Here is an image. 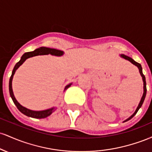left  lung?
<instances>
[{
	"instance_id": "1",
	"label": "left lung",
	"mask_w": 152,
	"mask_h": 152,
	"mask_svg": "<svg viewBox=\"0 0 152 152\" xmlns=\"http://www.w3.org/2000/svg\"><path fill=\"white\" fill-rule=\"evenodd\" d=\"M121 56L122 57V58H124L126 59V60L129 61H130L131 63H132V64H133L134 65L137 66V67L139 68V72H140V74H141V76H142V77L143 81H144V94H143V96H142V99H141L140 102H139V106H138L137 109H136L135 112L134 113L133 115H132V116H131L129 118H127V119L126 120V121H124V122H125V121H128V120L131 119V118H132V117H134V116H135V115H136V114H137V111H139V109H140V108H141V106H142L143 103H144V99H145V97H146V78H145V76H144V75L143 74V73H142V66H141V64H139V63L136 62L135 61L133 60V59H132V58H130V57L127 56H126V55H124V54H121Z\"/></svg>"
}]
</instances>
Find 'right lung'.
Returning a JSON list of instances; mask_svg holds the SVG:
<instances>
[{"mask_svg":"<svg viewBox=\"0 0 152 152\" xmlns=\"http://www.w3.org/2000/svg\"><path fill=\"white\" fill-rule=\"evenodd\" d=\"M48 54H51V55L58 56H62L63 54H64V52H63L62 50L54 49V48H46V47H41V48L34 50V51L26 52V53H25L22 56L20 60L16 64H15L14 68H13V71H12V74H11V76H10V78L9 80V92H10V97H11L13 103H14L15 105L16 106V107L18 108V109L19 110V111L27 116H30V117L36 118H46V117H47V116H50V115L53 113V111H54V108H52V109H50L44 110V111H31V110L26 109V108L23 107V106H22L21 105H20V104H19L18 102H17L16 99H15L14 95H13V89H12V80H13V75H14L15 71L18 69L19 66H20V65H22L23 63L25 61L27 58H30V57L36 56H38V55H48ZM71 85V83L67 85V86H66L65 90L66 89V88H69Z\"/></svg>","mask_w":152,"mask_h":152,"instance_id":"add662e5","label":"right lung"}]
</instances>
